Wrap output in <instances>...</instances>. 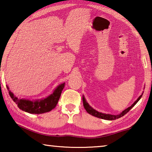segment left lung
<instances>
[{"mask_svg":"<svg viewBox=\"0 0 152 152\" xmlns=\"http://www.w3.org/2000/svg\"><path fill=\"white\" fill-rule=\"evenodd\" d=\"M143 92H142V94H141L140 96H139L138 99L136 100V101L133 102V104H132V106H130L129 107H128L127 109H125L124 110H123V111L120 113L119 115H110V114H106V113H102L101 112H99L96 110L95 109H94L92 107H91L89 105V104L87 102L86 100L85 99V97L84 96H82V101H83V105H84V109H86V110L87 111V113H89L90 115H92V116L94 117H96L98 118H100V119H105V120H109V121H112V120H115L117 119H119V118L123 116H124V115L126 114V113H127L129 110L132 109V108L135 106V105L137 104V102L140 101V99L142 96Z\"/></svg>","mask_w":152,"mask_h":152,"instance_id":"1","label":"left lung"}]
</instances>
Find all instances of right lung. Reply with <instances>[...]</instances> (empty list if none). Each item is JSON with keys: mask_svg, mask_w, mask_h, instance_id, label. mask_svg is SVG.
<instances>
[{"mask_svg": "<svg viewBox=\"0 0 152 152\" xmlns=\"http://www.w3.org/2000/svg\"><path fill=\"white\" fill-rule=\"evenodd\" d=\"M64 86L65 82L56 87L52 93L46 98L33 101L29 99H19L10 91L8 86H7V88L9 91L10 96L20 109L31 114H42L50 112L56 107Z\"/></svg>", "mask_w": 152, "mask_h": 152, "instance_id": "obj_1", "label": "right lung"}]
</instances>
